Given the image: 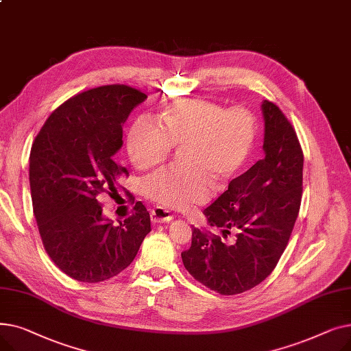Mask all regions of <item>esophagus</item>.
Listing matches in <instances>:
<instances>
[{
    "mask_svg": "<svg viewBox=\"0 0 351 351\" xmlns=\"http://www.w3.org/2000/svg\"><path fill=\"white\" fill-rule=\"evenodd\" d=\"M173 219V215L160 206H156L151 210V220L154 223H163V222H171Z\"/></svg>",
    "mask_w": 351,
    "mask_h": 351,
    "instance_id": "34e87169",
    "label": "esophagus"
}]
</instances>
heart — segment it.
I'll list each match as a JSON object with an SVG mask.
<instances>
[{"label":"heart","instance_id":"heart-1","mask_svg":"<svg viewBox=\"0 0 351 351\" xmlns=\"http://www.w3.org/2000/svg\"><path fill=\"white\" fill-rule=\"evenodd\" d=\"M164 126L138 119L128 132L126 149L138 169H149L182 147L180 166L146 178L143 193L159 205L186 209L204 204L212 182L225 188L241 175L252 156L256 122L245 108L225 109L208 99H180L159 118Z\"/></svg>","mask_w":351,"mask_h":351}]
</instances>
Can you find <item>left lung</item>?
<instances>
[{
	"instance_id": "8db88e82",
	"label": "left lung",
	"mask_w": 351,
	"mask_h": 351,
	"mask_svg": "<svg viewBox=\"0 0 351 351\" xmlns=\"http://www.w3.org/2000/svg\"><path fill=\"white\" fill-rule=\"evenodd\" d=\"M263 152L249 171L204 210L208 223L228 237L192 229L182 262L193 278L220 294L243 293L278 265L296 222L303 192V152L293 126L273 102H262Z\"/></svg>"
}]
</instances>
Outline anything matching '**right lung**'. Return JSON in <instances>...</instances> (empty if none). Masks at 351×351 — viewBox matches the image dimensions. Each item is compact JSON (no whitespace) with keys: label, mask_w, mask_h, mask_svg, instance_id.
I'll use <instances>...</instances> for the list:
<instances>
[{"label":"right lung","mask_w":351,"mask_h":351,"mask_svg":"<svg viewBox=\"0 0 351 351\" xmlns=\"http://www.w3.org/2000/svg\"><path fill=\"white\" fill-rule=\"evenodd\" d=\"M145 99L126 85L85 90L55 109L32 143L29 188L36 225L51 261L78 282L119 274L151 232L149 212L141 202L132 216L115 225L98 200L128 173L114 156L123 143L125 121Z\"/></svg>","instance_id":"1"}]
</instances>
